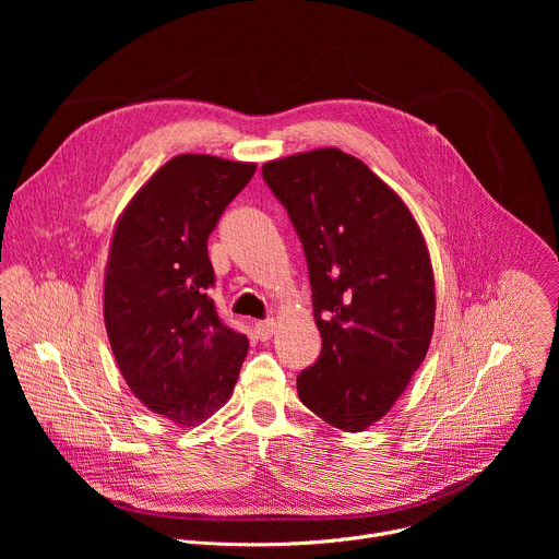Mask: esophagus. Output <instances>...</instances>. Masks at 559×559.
I'll return each mask as SVG.
<instances>
[{"mask_svg":"<svg viewBox=\"0 0 559 559\" xmlns=\"http://www.w3.org/2000/svg\"><path fill=\"white\" fill-rule=\"evenodd\" d=\"M257 334H259V338H270L274 332H276V323H274V318H265V321H259L257 323Z\"/></svg>","mask_w":559,"mask_h":559,"instance_id":"1","label":"esophagus"}]
</instances>
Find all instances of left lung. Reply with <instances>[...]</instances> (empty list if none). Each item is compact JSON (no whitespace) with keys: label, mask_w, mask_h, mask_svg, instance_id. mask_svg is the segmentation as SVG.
I'll list each match as a JSON object with an SVG mask.
<instances>
[{"label":"left lung","mask_w":559,"mask_h":559,"mask_svg":"<svg viewBox=\"0 0 559 559\" xmlns=\"http://www.w3.org/2000/svg\"><path fill=\"white\" fill-rule=\"evenodd\" d=\"M300 238L323 349L298 397L343 431L380 420L423 365L436 316L425 238L403 203L338 147L263 166Z\"/></svg>","instance_id":"1"}]
</instances>
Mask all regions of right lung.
I'll return each mask as SVG.
<instances>
[{
	"instance_id": "obj_1",
	"label": "right lung",
	"mask_w": 559,
	"mask_h": 559,
	"mask_svg": "<svg viewBox=\"0 0 559 559\" xmlns=\"http://www.w3.org/2000/svg\"><path fill=\"white\" fill-rule=\"evenodd\" d=\"M254 164L179 154L121 214L106 267L104 318L117 365L154 414L192 427L229 397L248 356L210 296L207 238Z\"/></svg>"
}]
</instances>
